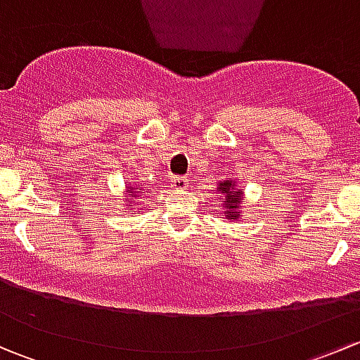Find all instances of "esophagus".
<instances>
[{
    "label": "esophagus",
    "mask_w": 360,
    "mask_h": 360,
    "mask_svg": "<svg viewBox=\"0 0 360 360\" xmlns=\"http://www.w3.org/2000/svg\"><path fill=\"white\" fill-rule=\"evenodd\" d=\"M188 184H190V179H188V177H172V179H170V186L176 191L186 190Z\"/></svg>",
    "instance_id": "34e87169"
}]
</instances>
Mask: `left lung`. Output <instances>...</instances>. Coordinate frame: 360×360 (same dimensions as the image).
<instances>
[{
	"mask_svg": "<svg viewBox=\"0 0 360 360\" xmlns=\"http://www.w3.org/2000/svg\"><path fill=\"white\" fill-rule=\"evenodd\" d=\"M217 200L223 209L224 219L238 221L242 217V202H244V190L238 188V181L230 177L217 183Z\"/></svg>",
	"mask_w": 360,
	"mask_h": 360,
	"instance_id": "left-lung-1",
	"label": "left lung"
}]
</instances>
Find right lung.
I'll list each match as a JSON object with an SVG mask.
<instances>
[{"label":"right lung","mask_w":360,"mask_h":360,"mask_svg":"<svg viewBox=\"0 0 360 360\" xmlns=\"http://www.w3.org/2000/svg\"><path fill=\"white\" fill-rule=\"evenodd\" d=\"M144 195L143 186L141 184L129 183L125 184V198H123V207H125V212H136L137 200Z\"/></svg>","instance_id":"add662e5"}]
</instances>
